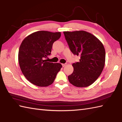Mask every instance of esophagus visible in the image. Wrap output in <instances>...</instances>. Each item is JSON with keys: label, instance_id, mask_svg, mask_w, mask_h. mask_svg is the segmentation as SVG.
Segmentation results:
<instances>
[{"label": "esophagus", "instance_id": "34e87169", "mask_svg": "<svg viewBox=\"0 0 122 122\" xmlns=\"http://www.w3.org/2000/svg\"><path fill=\"white\" fill-rule=\"evenodd\" d=\"M62 66L64 67L66 66V64H62Z\"/></svg>", "mask_w": 122, "mask_h": 122}]
</instances>
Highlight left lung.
I'll return each mask as SVG.
<instances>
[{"mask_svg": "<svg viewBox=\"0 0 122 122\" xmlns=\"http://www.w3.org/2000/svg\"><path fill=\"white\" fill-rule=\"evenodd\" d=\"M70 50L81 56L72 66L74 71L68 76L71 84L77 87L90 86L100 75L105 64L106 51L102 42L84 30L63 32Z\"/></svg>", "mask_w": 122, "mask_h": 122, "instance_id": "obj_1", "label": "left lung"}]
</instances>
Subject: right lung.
Masks as SVG:
<instances>
[{
    "instance_id": "obj_1",
    "label": "right lung",
    "mask_w": 122,
    "mask_h": 122,
    "mask_svg": "<svg viewBox=\"0 0 122 122\" xmlns=\"http://www.w3.org/2000/svg\"><path fill=\"white\" fill-rule=\"evenodd\" d=\"M61 34L60 32L38 31L22 41L19 51V63L22 73L32 84L47 87L54 81L62 65L47 62L45 58L50 55L53 42L60 38Z\"/></svg>"
}]
</instances>
